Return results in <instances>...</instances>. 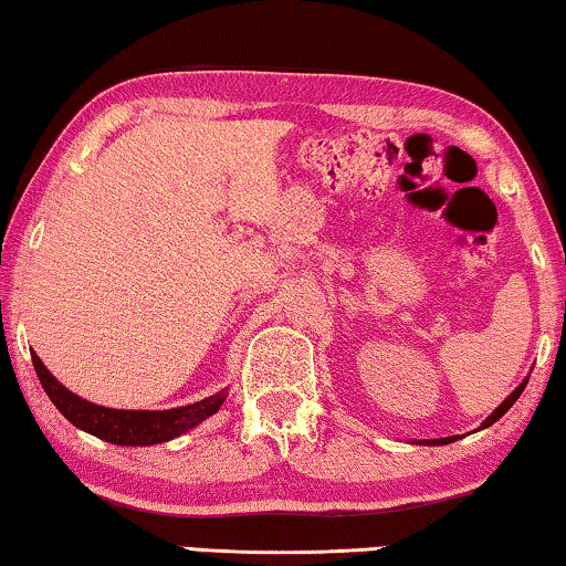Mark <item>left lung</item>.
I'll use <instances>...</instances> for the list:
<instances>
[{
  "label": "left lung",
  "mask_w": 566,
  "mask_h": 566,
  "mask_svg": "<svg viewBox=\"0 0 566 566\" xmlns=\"http://www.w3.org/2000/svg\"><path fill=\"white\" fill-rule=\"evenodd\" d=\"M525 384H528V378H525V381H523L521 386H517V389H515L513 394H510V397H507L505 401H502V405H500L497 409H494V412H492L490 417H486V420L482 422V428H490V424H494V422H497V420H500V417H502V415H505V412H507V409L515 405V401H517V397H521V394H523V389H525ZM451 440H453V438H438V440H432V446H443V443H451Z\"/></svg>",
  "instance_id": "obj_1"
}]
</instances>
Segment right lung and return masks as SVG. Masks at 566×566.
<instances>
[{
  "instance_id": "add662e5",
  "label": "right lung",
  "mask_w": 566,
  "mask_h": 566,
  "mask_svg": "<svg viewBox=\"0 0 566 566\" xmlns=\"http://www.w3.org/2000/svg\"><path fill=\"white\" fill-rule=\"evenodd\" d=\"M33 366H35L38 381L43 384L49 399L56 405L59 412L64 415L69 422L115 446L165 443V440L182 436V432L196 428L198 422H203L206 417L219 412L223 399H227V391H219L213 394V397L196 401V405L167 409V412H146V409H142V412H138V409L136 412L134 409H111V407L92 405V401L76 397V394L64 389V386L49 374V368L43 366L35 353H33Z\"/></svg>"
}]
</instances>
